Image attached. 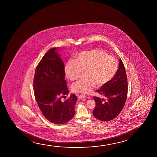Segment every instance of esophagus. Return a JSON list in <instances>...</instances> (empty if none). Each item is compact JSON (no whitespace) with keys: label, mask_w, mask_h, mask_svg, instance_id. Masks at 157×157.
<instances>
[{"label":"esophagus","mask_w":157,"mask_h":157,"mask_svg":"<svg viewBox=\"0 0 157 157\" xmlns=\"http://www.w3.org/2000/svg\"><path fill=\"white\" fill-rule=\"evenodd\" d=\"M85 97H86V96H85V95L81 94L79 95H78V98L79 99H82V98H85Z\"/></svg>","instance_id":"34e87169"}]
</instances>
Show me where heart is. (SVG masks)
Listing matches in <instances>:
<instances>
[{
  "label": "heart",
  "instance_id": "b5f03b06",
  "mask_svg": "<svg viewBox=\"0 0 157 157\" xmlns=\"http://www.w3.org/2000/svg\"><path fill=\"white\" fill-rule=\"evenodd\" d=\"M118 70L116 58L109 56L101 50H90L78 54L75 60H69L65 65V75L74 81L82 76L84 71L85 77L73 84L75 92L89 94L97 84L102 86L109 82Z\"/></svg>",
  "mask_w": 157,
  "mask_h": 157
}]
</instances>
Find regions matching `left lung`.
Wrapping results in <instances>:
<instances>
[{
    "label": "left lung",
    "mask_w": 157,
    "mask_h": 157,
    "mask_svg": "<svg viewBox=\"0 0 157 157\" xmlns=\"http://www.w3.org/2000/svg\"><path fill=\"white\" fill-rule=\"evenodd\" d=\"M97 92L105 97H93L96 105L93 112L95 118L109 121L118 116L124 105L128 94V80L124 65L121 59L114 78L101 86Z\"/></svg>",
    "instance_id": "left-lung-1"
}]
</instances>
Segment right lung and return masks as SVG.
Here are the masks:
<instances>
[{
  "mask_svg": "<svg viewBox=\"0 0 157 157\" xmlns=\"http://www.w3.org/2000/svg\"><path fill=\"white\" fill-rule=\"evenodd\" d=\"M64 64L57 48H52L43 56L35 72L33 89L37 105L44 116L50 122L62 124L69 122L75 114L77 98L69 94L65 80Z\"/></svg>",
  "mask_w": 157,
  "mask_h": 157,
  "instance_id": "1",
  "label": "right lung"
}]
</instances>
